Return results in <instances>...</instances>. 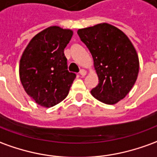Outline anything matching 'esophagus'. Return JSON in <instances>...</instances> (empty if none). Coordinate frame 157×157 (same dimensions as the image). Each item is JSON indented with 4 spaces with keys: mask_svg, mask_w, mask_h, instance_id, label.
<instances>
[{
    "mask_svg": "<svg viewBox=\"0 0 157 157\" xmlns=\"http://www.w3.org/2000/svg\"><path fill=\"white\" fill-rule=\"evenodd\" d=\"M80 75H82V76H85L86 75V71L85 70H81L80 71Z\"/></svg>",
    "mask_w": 157,
    "mask_h": 157,
    "instance_id": "34e87169",
    "label": "esophagus"
}]
</instances>
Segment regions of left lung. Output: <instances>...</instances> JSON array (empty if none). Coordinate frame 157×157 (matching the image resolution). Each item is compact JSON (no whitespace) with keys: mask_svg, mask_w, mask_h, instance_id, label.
Returning a JSON list of instances; mask_svg holds the SVG:
<instances>
[{"mask_svg":"<svg viewBox=\"0 0 157 157\" xmlns=\"http://www.w3.org/2000/svg\"><path fill=\"white\" fill-rule=\"evenodd\" d=\"M77 34L93 56L98 76L91 94L106 105L117 104L138 77L140 62L133 45L121 29L106 23L80 29Z\"/></svg>","mask_w":157,"mask_h":157,"instance_id":"obj_1","label":"left lung"}]
</instances>
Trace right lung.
Segmentation results:
<instances>
[{"label": "right lung", "instance_id": "1", "mask_svg": "<svg viewBox=\"0 0 157 157\" xmlns=\"http://www.w3.org/2000/svg\"><path fill=\"white\" fill-rule=\"evenodd\" d=\"M71 29L51 26L33 37L22 54L19 77L25 92L43 107H52L67 97L75 74L69 72L63 50Z\"/></svg>", "mask_w": 157, "mask_h": 157}]
</instances>
